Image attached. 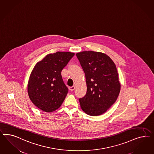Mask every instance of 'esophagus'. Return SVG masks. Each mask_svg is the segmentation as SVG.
Listing matches in <instances>:
<instances>
[{
	"mask_svg": "<svg viewBox=\"0 0 154 154\" xmlns=\"http://www.w3.org/2000/svg\"><path fill=\"white\" fill-rule=\"evenodd\" d=\"M75 86H73L72 87H69V90H70V91H73L75 90Z\"/></svg>",
	"mask_w": 154,
	"mask_h": 154,
	"instance_id": "1",
	"label": "esophagus"
}]
</instances>
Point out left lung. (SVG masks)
<instances>
[{"mask_svg": "<svg viewBox=\"0 0 154 154\" xmlns=\"http://www.w3.org/2000/svg\"><path fill=\"white\" fill-rule=\"evenodd\" d=\"M76 56L87 85L86 94L79 99L81 109L90 116L100 115L116 102L120 91L116 66L102 52L85 51L77 53Z\"/></svg>", "mask_w": 154, "mask_h": 154, "instance_id": "obj_1", "label": "left lung"}]
</instances>
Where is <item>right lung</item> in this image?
I'll return each instance as SVG.
<instances>
[{
	"label": "right lung",
	"mask_w": 154,
	"mask_h": 154,
	"mask_svg": "<svg viewBox=\"0 0 154 154\" xmlns=\"http://www.w3.org/2000/svg\"><path fill=\"white\" fill-rule=\"evenodd\" d=\"M74 55L70 52H56L35 65L28 81V95L40 109L52 112L60 107L68 92L61 72Z\"/></svg>",
	"instance_id": "obj_1"
}]
</instances>
